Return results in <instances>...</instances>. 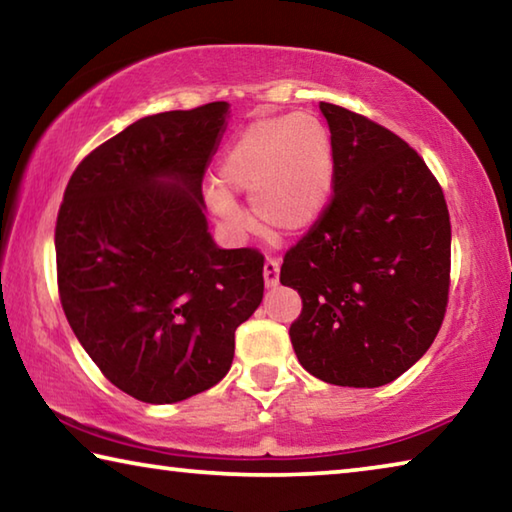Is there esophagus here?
<instances>
[{
	"mask_svg": "<svg viewBox=\"0 0 512 512\" xmlns=\"http://www.w3.org/2000/svg\"><path fill=\"white\" fill-rule=\"evenodd\" d=\"M264 282H266V287H275V284L280 282V259L277 257H266Z\"/></svg>",
	"mask_w": 512,
	"mask_h": 512,
	"instance_id": "esophagus-1",
	"label": "esophagus"
}]
</instances>
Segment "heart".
<instances>
[{
    "label": "heart",
    "mask_w": 512,
    "mask_h": 512,
    "mask_svg": "<svg viewBox=\"0 0 512 512\" xmlns=\"http://www.w3.org/2000/svg\"><path fill=\"white\" fill-rule=\"evenodd\" d=\"M332 137L307 112L250 121L225 149L219 183L228 192L253 194L257 221L273 235H296L323 214L332 189ZM214 212L244 223L230 194L216 189Z\"/></svg>",
    "instance_id": "1"
}]
</instances>
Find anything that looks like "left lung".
Instances as JSON below:
<instances>
[{
	"label": "left lung",
	"instance_id": "left-lung-1",
	"mask_svg": "<svg viewBox=\"0 0 512 512\" xmlns=\"http://www.w3.org/2000/svg\"><path fill=\"white\" fill-rule=\"evenodd\" d=\"M320 110L334 194L284 255L280 282L302 298L289 336L314 377L375 388L409 370L443 325L452 225L443 187L402 137L334 103Z\"/></svg>",
	"mask_w": 512,
	"mask_h": 512
}]
</instances>
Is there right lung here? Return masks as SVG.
I'll use <instances>...</instances> for the list:
<instances>
[{
    "label": "right lung",
    "mask_w": 512,
    "mask_h": 512,
    "mask_svg": "<svg viewBox=\"0 0 512 512\" xmlns=\"http://www.w3.org/2000/svg\"><path fill=\"white\" fill-rule=\"evenodd\" d=\"M230 106L144 117L85 155L56 219L58 296L110 384L146 404L225 377L264 296V255L207 232L203 176Z\"/></svg>",
    "instance_id": "right-lung-1"
}]
</instances>
